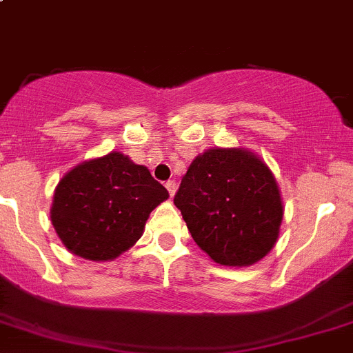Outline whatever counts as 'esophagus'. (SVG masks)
Masks as SVG:
<instances>
[{
  "label": "esophagus",
  "instance_id": "1",
  "mask_svg": "<svg viewBox=\"0 0 353 353\" xmlns=\"http://www.w3.org/2000/svg\"><path fill=\"white\" fill-rule=\"evenodd\" d=\"M165 188H168V191H169L170 196L176 194V189H177L176 181H168V183H165Z\"/></svg>",
  "mask_w": 353,
  "mask_h": 353
}]
</instances>
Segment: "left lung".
<instances>
[{"label":"left lung","instance_id":"obj_1","mask_svg":"<svg viewBox=\"0 0 353 353\" xmlns=\"http://www.w3.org/2000/svg\"><path fill=\"white\" fill-rule=\"evenodd\" d=\"M174 204L196 245L223 266H251L276 245L283 199L271 169L245 147H212L192 159Z\"/></svg>","mask_w":353,"mask_h":353}]
</instances>
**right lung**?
<instances>
[{"instance_id":"right-lung-1","label":"right lung","mask_w":353,"mask_h":353,"mask_svg":"<svg viewBox=\"0 0 353 353\" xmlns=\"http://www.w3.org/2000/svg\"><path fill=\"white\" fill-rule=\"evenodd\" d=\"M168 189L119 150L88 159L58 181L50 219L72 254L112 261L144 234L150 212Z\"/></svg>"}]
</instances>
